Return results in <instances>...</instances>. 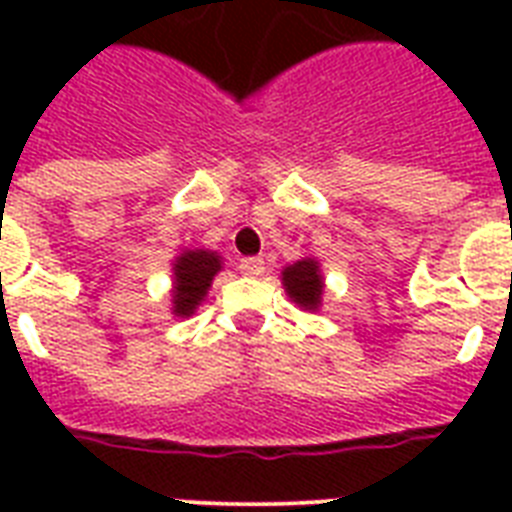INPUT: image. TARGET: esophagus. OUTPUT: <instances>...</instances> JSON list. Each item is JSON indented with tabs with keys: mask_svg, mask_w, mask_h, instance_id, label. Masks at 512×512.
<instances>
[{
	"mask_svg": "<svg viewBox=\"0 0 512 512\" xmlns=\"http://www.w3.org/2000/svg\"><path fill=\"white\" fill-rule=\"evenodd\" d=\"M241 273H247V276H263L265 273V260L263 257H244L239 263Z\"/></svg>",
	"mask_w": 512,
	"mask_h": 512,
	"instance_id": "34e87169",
	"label": "esophagus"
}]
</instances>
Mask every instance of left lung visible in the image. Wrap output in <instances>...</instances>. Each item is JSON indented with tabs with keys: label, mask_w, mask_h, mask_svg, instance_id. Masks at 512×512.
Masks as SVG:
<instances>
[{
	"label": "left lung",
	"mask_w": 512,
	"mask_h": 512,
	"mask_svg": "<svg viewBox=\"0 0 512 512\" xmlns=\"http://www.w3.org/2000/svg\"><path fill=\"white\" fill-rule=\"evenodd\" d=\"M281 281H284L287 295L303 311H319L321 295H324V276H321L319 263L313 257H303V260L287 265L281 271Z\"/></svg>",
	"instance_id": "8db88e82"
}]
</instances>
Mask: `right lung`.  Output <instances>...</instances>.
Instances as JSON below:
<instances>
[{
    "mask_svg": "<svg viewBox=\"0 0 512 512\" xmlns=\"http://www.w3.org/2000/svg\"><path fill=\"white\" fill-rule=\"evenodd\" d=\"M223 268V257L209 249H185L172 263L175 287H172V313L185 319L191 316L207 297L215 273Z\"/></svg>",
    "mask_w": 512,
    "mask_h": 512,
    "instance_id": "1",
    "label": "right lung"
}]
</instances>
